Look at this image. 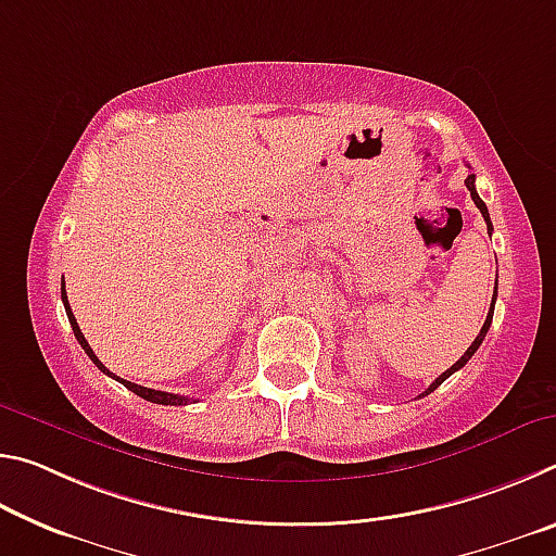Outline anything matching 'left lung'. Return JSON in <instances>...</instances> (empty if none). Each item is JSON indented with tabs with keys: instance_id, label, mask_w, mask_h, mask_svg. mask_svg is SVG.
Here are the masks:
<instances>
[{
	"instance_id": "left-lung-1",
	"label": "left lung",
	"mask_w": 556,
	"mask_h": 556,
	"mask_svg": "<svg viewBox=\"0 0 556 556\" xmlns=\"http://www.w3.org/2000/svg\"><path fill=\"white\" fill-rule=\"evenodd\" d=\"M466 188L470 191V199H473V203H476V208L481 211V215H483V220H485V225H488V235L493 232V223H491V215H488V208H485V203L481 201V195H478V191H476V174H468V178H466ZM493 296H497V291H493ZM493 306H495V301L491 304V308H488V316H485V324H483V328H481V333L476 336V341L468 345V351L458 357V361L451 365V368L446 370V372H441L439 378L429 384V388L419 394V397H425V394H429V392H434L441 382H444L446 378H451V375H454L456 370H460L464 368V365L470 361V357H473V353L478 351V348H481V343H483V338H485V333H488V328H491V324H493Z\"/></svg>"
}]
</instances>
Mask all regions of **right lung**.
Masks as SVG:
<instances>
[{
    "label": "right lung",
    "instance_id": "1",
    "mask_svg": "<svg viewBox=\"0 0 556 556\" xmlns=\"http://www.w3.org/2000/svg\"><path fill=\"white\" fill-rule=\"evenodd\" d=\"M61 299H63V306H65V314H68V321H71V328H73V333H75V338H78V343H80V348L83 351L88 353V357L92 363L98 365V368L105 372V375H110V378H115L117 382H122L125 384L127 390H131L135 394H139V397L142 400H147V402H154V404H188L191 400L188 397H181V394H172V392H162V390H149V388H142V384H135V382H129V380H122V378H117V375H112L105 365H102L100 361H98V355L92 353V348L88 345V341H86V336L80 333V326H78V321H75V316H73V312H71V304H68V294H65V281H63V287H61Z\"/></svg>",
    "mask_w": 556,
    "mask_h": 556
}]
</instances>
